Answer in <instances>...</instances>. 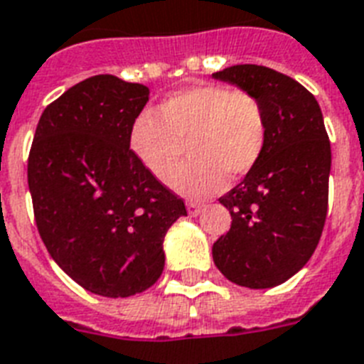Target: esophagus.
<instances>
[{
    "instance_id": "34e87169",
    "label": "esophagus",
    "mask_w": 364,
    "mask_h": 364,
    "mask_svg": "<svg viewBox=\"0 0 364 364\" xmlns=\"http://www.w3.org/2000/svg\"><path fill=\"white\" fill-rule=\"evenodd\" d=\"M187 211L191 217H196L198 213L202 211V205H200L198 202H187Z\"/></svg>"
}]
</instances>
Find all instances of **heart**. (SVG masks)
Returning a JSON list of instances; mask_svg holds the SVG:
<instances>
[{"mask_svg": "<svg viewBox=\"0 0 364 364\" xmlns=\"http://www.w3.org/2000/svg\"><path fill=\"white\" fill-rule=\"evenodd\" d=\"M132 153L156 179L187 196L202 198L258 166L269 144V114L258 97L232 85H191L168 95L156 115L144 112L129 136ZM191 147L195 161L175 170ZM175 171L176 173L173 174Z\"/></svg>", "mask_w": 364, "mask_h": 364, "instance_id": "b5f03b06", "label": "heart"}]
</instances>
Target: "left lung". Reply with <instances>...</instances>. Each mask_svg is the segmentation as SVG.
<instances>
[{
  "label": "left lung",
  "instance_id": "1",
  "mask_svg": "<svg viewBox=\"0 0 364 364\" xmlns=\"http://www.w3.org/2000/svg\"><path fill=\"white\" fill-rule=\"evenodd\" d=\"M213 76L254 93L269 114L262 162L218 198L232 226L213 245V259L235 284L273 288L309 262L323 232L331 172L323 115L306 87L264 65H233Z\"/></svg>",
  "mask_w": 364,
  "mask_h": 364
}]
</instances>
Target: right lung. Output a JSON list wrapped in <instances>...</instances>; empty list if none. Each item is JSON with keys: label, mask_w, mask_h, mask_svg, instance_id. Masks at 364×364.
Wrapping results in <instances>:
<instances>
[{"label": "right lung", "mask_w": 364, "mask_h": 364, "mask_svg": "<svg viewBox=\"0 0 364 364\" xmlns=\"http://www.w3.org/2000/svg\"><path fill=\"white\" fill-rule=\"evenodd\" d=\"M149 90L97 75L44 108L28 156L35 224L55 264L91 294L129 297L164 269L162 241L187 208L132 153Z\"/></svg>", "instance_id": "add662e5"}]
</instances>
